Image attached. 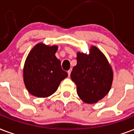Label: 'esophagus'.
Returning a JSON list of instances; mask_svg holds the SVG:
<instances>
[{
    "label": "esophagus",
    "mask_w": 134,
    "mask_h": 134,
    "mask_svg": "<svg viewBox=\"0 0 134 134\" xmlns=\"http://www.w3.org/2000/svg\"><path fill=\"white\" fill-rule=\"evenodd\" d=\"M70 72H71V69H70L69 70H68V77L70 76Z\"/></svg>",
    "instance_id": "esophagus-1"
}]
</instances>
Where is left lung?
<instances>
[{
    "label": "left lung",
    "instance_id": "obj_1",
    "mask_svg": "<svg viewBox=\"0 0 134 134\" xmlns=\"http://www.w3.org/2000/svg\"><path fill=\"white\" fill-rule=\"evenodd\" d=\"M77 65L70 77L77 86V93L82 101L92 104L105 96L111 89L113 71L101 51L91 46L89 54L77 53Z\"/></svg>",
    "mask_w": 134,
    "mask_h": 134
}]
</instances>
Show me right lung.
Here are the masks:
<instances>
[{"instance_id":"obj_1","label":"right lung","mask_w":134,"mask_h":134,"mask_svg":"<svg viewBox=\"0 0 134 134\" xmlns=\"http://www.w3.org/2000/svg\"><path fill=\"white\" fill-rule=\"evenodd\" d=\"M57 45L39 42L32 48L25 61L23 78L28 92L38 98H47L57 90L68 76L56 57Z\"/></svg>"}]
</instances>
